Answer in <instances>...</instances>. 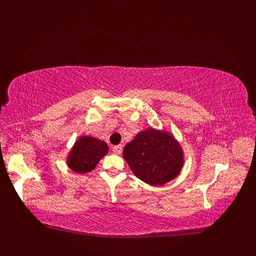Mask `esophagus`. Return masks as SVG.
<instances>
[{
  "label": "esophagus",
  "mask_w": 256,
  "mask_h": 256,
  "mask_svg": "<svg viewBox=\"0 0 256 256\" xmlns=\"http://www.w3.org/2000/svg\"><path fill=\"white\" fill-rule=\"evenodd\" d=\"M113 152H114V154H120L121 152H122V146H121V145H116V146H114V147H113Z\"/></svg>",
  "instance_id": "34e87169"
}]
</instances>
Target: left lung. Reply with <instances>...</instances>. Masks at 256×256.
I'll use <instances>...</instances> for the list:
<instances>
[{"label":"left lung","mask_w":256,"mask_h":256,"mask_svg":"<svg viewBox=\"0 0 256 256\" xmlns=\"http://www.w3.org/2000/svg\"><path fill=\"white\" fill-rule=\"evenodd\" d=\"M124 158L139 180L154 186L176 178L184 162L182 147L176 137L154 128L138 132L126 145Z\"/></svg>","instance_id":"1"}]
</instances>
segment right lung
I'll return each mask as SVG.
<instances>
[{"instance_id":"add662e5","label":"right lung","mask_w":256,"mask_h":256,"mask_svg":"<svg viewBox=\"0 0 256 256\" xmlns=\"http://www.w3.org/2000/svg\"><path fill=\"white\" fill-rule=\"evenodd\" d=\"M108 152L109 146L104 140L91 136H80L67 154L66 164L74 172L88 173L96 167Z\"/></svg>"}]
</instances>
